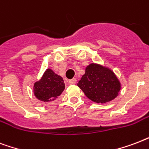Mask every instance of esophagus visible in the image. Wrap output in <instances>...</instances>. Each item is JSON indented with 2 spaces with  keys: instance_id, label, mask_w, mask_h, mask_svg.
Instances as JSON below:
<instances>
[{
  "instance_id": "34e87169",
  "label": "esophagus",
  "mask_w": 149,
  "mask_h": 149,
  "mask_svg": "<svg viewBox=\"0 0 149 149\" xmlns=\"http://www.w3.org/2000/svg\"><path fill=\"white\" fill-rule=\"evenodd\" d=\"M76 82H77V80H76V78H73V79H71V80H69V84H70V85H75Z\"/></svg>"
}]
</instances>
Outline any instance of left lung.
Wrapping results in <instances>:
<instances>
[{
  "instance_id": "1",
  "label": "left lung",
  "mask_w": 149,
  "mask_h": 149,
  "mask_svg": "<svg viewBox=\"0 0 149 149\" xmlns=\"http://www.w3.org/2000/svg\"><path fill=\"white\" fill-rule=\"evenodd\" d=\"M77 85L89 100L96 103L110 102L121 89L120 81L111 69L94 63L86 67L85 74Z\"/></svg>"
}]
</instances>
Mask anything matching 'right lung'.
I'll use <instances>...</instances> for the list:
<instances>
[{
	"label": "right lung",
	"mask_w": 149,
	"mask_h": 149,
	"mask_svg": "<svg viewBox=\"0 0 149 149\" xmlns=\"http://www.w3.org/2000/svg\"><path fill=\"white\" fill-rule=\"evenodd\" d=\"M65 88L64 80L53 70L47 68L40 80L33 85V93L36 99L43 102H50L59 97Z\"/></svg>",
	"instance_id": "obj_1"
}]
</instances>
